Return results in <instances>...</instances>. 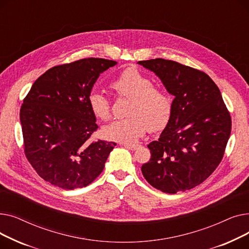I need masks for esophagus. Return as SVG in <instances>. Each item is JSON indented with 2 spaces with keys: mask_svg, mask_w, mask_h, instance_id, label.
Listing matches in <instances>:
<instances>
[{
  "mask_svg": "<svg viewBox=\"0 0 249 249\" xmlns=\"http://www.w3.org/2000/svg\"><path fill=\"white\" fill-rule=\"evenodd\" d=\"M122 145H123L124 147L130 149V150H135V149H137V147L139 146L138 144H131V143H123Z\"/></svg>",
  "mask_w": 249,
  "mask_h": 249,
  "instance_id": "obj_1",
  "label": "esophagus"
}]
</instances>
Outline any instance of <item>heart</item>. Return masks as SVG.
<instances>
[{
    "mask_svg": "<svg viewBox=\"0 0 249 249\" xmlns=\"http://www.w3.org/2000/svg\"><path fill=\"white\" fill-rule=\"evenodd\" d=\"M120 97L130 98L124 119L103 127L105 138L119 142H135L145 134L162 130L171 119L173 100L165 90L155 88L150 77L137 69L128 68L111 84ZM90 111L101 120L111 117V103L100 91L89 97Z\"/></svg>",
    "mask_w": 249,
    "mask_h": 249,
    "instance_id": "b5f03b06",
    "label": "heart"
}]
</instances>
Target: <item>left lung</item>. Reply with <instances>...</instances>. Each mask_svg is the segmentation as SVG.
Instances as JSON below:
<instances>
[{"instance_id": "left-lung-1", "label": "left lung", "mask_w": 249, "mask_h": 249, "mask_svg": "<svg viewBox=\"0 0 249 249\" xmlns=\"http://www.w3.org/2000/svg\"><path fill=\"white\" fill-rule=\"evenodd\" d=\"M158 75L175 96L171 119L159 140L150 142L151 158L143 177L163 193L191 190L212 175L223 159L231 117L219 88L204 71L163 58L138 61Z\"/></svg>"}]
</instances>
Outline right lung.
<instances>
[{"instance_id":"add662e5","label":"right lung","mask_w":249,"mask_h":249,"mask_svg":"<svg viewBox=\"0 0 249 249\" xmlns=\"http://www.w3.org/2000/svg\"><path fill=\"white\" fill-rule=\"evenodd\" d=\"M116 64L90 57L56 65L25 97L20 110L25 155L51 185L87 187L103 172L116 143L91 140L98 125L89 97L100 74Z\"/></svg>"}]
</instances>
